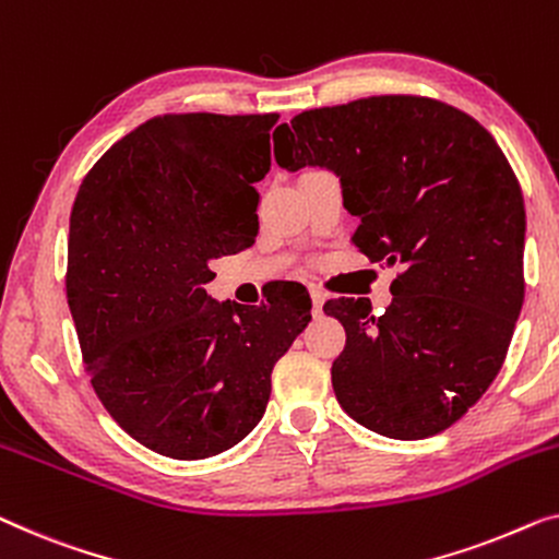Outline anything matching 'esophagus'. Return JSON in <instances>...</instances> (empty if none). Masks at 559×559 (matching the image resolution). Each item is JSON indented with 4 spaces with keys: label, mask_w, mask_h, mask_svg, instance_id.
I'll return each mask as SVG.
<instances>
[{
    "label": "esophagus",
    "mask_w": 559,
    "mask_h": 559,
    "mask_svg": "<svg viewBox=\"0 0 559 559\" xmlns=\"http://www.w3.org/2000/svg\"><path fill=\"white\" fill-rule=\"evenodd\" d=\"M310 297H312V312L320 314L322 312V305H325V295H322L318 287H312L310 289Z\"/></svg>",
    "instance_id": "1"
}]
</instances>
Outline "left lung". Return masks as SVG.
<instances>
[{"label": "left lung", "instance_id": "1", "mask_svg": "<svg viewBox=\"0 0 559 559\" xmlns=\"http://www.w3.org/2000/svg\"><path fill=\"white\" fill-rule=\"evenodd\" d=\"M274 158L337 174L353 245L399 264L393 302L328 299L345 328L337 403L388 439L441 433L487 393L524 302V199L487 128L420 95H373L305 110Z\"/></svg>", "mask_w": 559, "mask_h": 559}]
</instances>
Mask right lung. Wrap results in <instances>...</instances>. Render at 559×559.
<instances>
[{
    "label": "right lung",
    "mask_w": 559,
    "mask_h": 559,
    "mask_svg": "<svg viewBox=\"0 0 559 559\" xmlns=\"http://www.w3.org/2000/svg\"><path fill=\"white\" fill-rule=\"evenodd\" d=\"M277 112H168L110 145L70 214L68 305L108 414L156 454L197 461L264 416L272 368L310 322L289 285L216 302L212 260L252 247Z\"/></svg>",
    "instance_id": "obj_1"
}]
</instances>
